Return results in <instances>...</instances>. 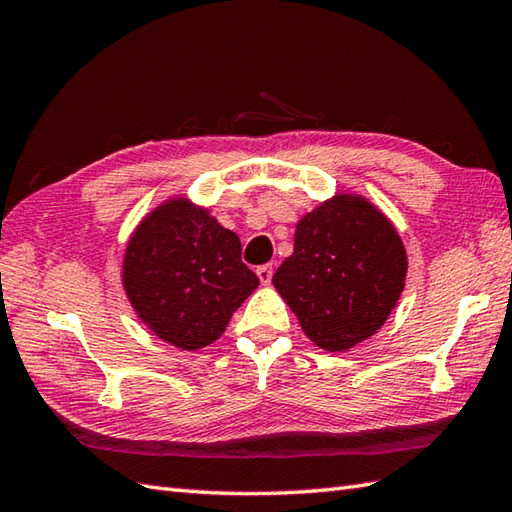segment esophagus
I'll list each match as a JSON object with an SVG mask.
<instances>
[{
    "label": "esophagus",
    "mask_w": 512,
    "mask_h": 512,
    "mask_svg": "<svg viewBox=\"0 0 512 512\" xmlns=\"http://www.w3.org/2000/svg\"><path fill=\"white\" fill-rule=\"evenodd\" d=\"M257 277L262 284H270V279H273V264H264V266H257Z\"/></svg>",
    "instance_id": "esophagus-1"
}]
</instances>
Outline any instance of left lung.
Instances as JSON below:
<instances>
[{
    "instance_id": "1",
    "label": "left lung",
    "mask_w": 512,
    "mask_h": 512,
    "mask_svg": "<svg viewBox=\"0 0 512 512\" xmlns=\"http://www.w3.org/2000/svg\"><path fill=\"white\" fill-rule=\"evenodd\" d=\"M407 277L402 239L376 206L339 193L297 224L295 253L273 284L308 339L345 352L380 330Z\"/></svg>"
}]
</instances>
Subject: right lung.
Here are the masks:
<instances>
[{"label":"right lung","instance_id":"add662e5","mask_svg":"<svg viewBox=\"0 0 512 512\" xmlns=\"http://www.w3.org/2000/svg\"><path fill=\"white\" fill-rule=\"evenodd\" d=\"M257 286L239 237L184 198L156 206L125 248L129 303L151 332L180 350L220 339Z\"/></svg>","mask_w":512,"mask_h":512}]
</instances>
